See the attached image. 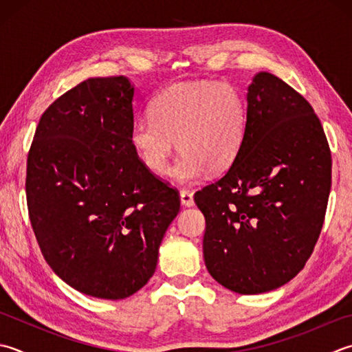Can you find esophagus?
I'll return each instance as SVG.
<instances>
[{"label":"esophagus","mask_w":352,"mask_h":352,"mask_svg":"<svg viewBox=\"0 0 352 352\" xmlns=\"http://www.w3.org/2000/svg\"><path fill=\"white\" fill-rule=\"evenodd\" d=\"M180 198H182V204L183 206H194V194L188 189H182L180 190Z\"/></svg>","instance_id":"1"}]
</instances>
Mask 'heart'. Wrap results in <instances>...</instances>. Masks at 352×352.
I'll list each match as a JSON object with an SVG mask.
<instances>
[{
	"label": "heart",
	"instance_id": "1",
	"mask_svg": "<svg viewBox=\"0 0 352 352\" xmlns=\"http://www.w3.org/2000/svg\"><path fill=\"white\" fill-rule=\"evenodd\" d=\"M151 114L133 120L131 143L144 166L163 175L178 142L183 153L169 175L180 183L227 168L244 142L245 102L229 82H177L155 96Z\"/></svg>",
	"mask_w": 352,
	"mask_h": 352
}]
</instances>
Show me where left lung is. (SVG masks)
<instances>
[{"instance_id": "1", "label": "left lung", "mask_w": 352, "mask_h": 352, "mask_svg": "<svg viewBox=\"0 0 352 352\" xmlns=\"http://www.w3.org/2000/svg\"><path fill=\"white\" fill-rule=\"evenodd\" d=\"M329 189L331 151L318 114L282 79L256 74L238 155L194 195L212 278L241 294L292 280L318 243Z\"/></svg>"}]
</instances>
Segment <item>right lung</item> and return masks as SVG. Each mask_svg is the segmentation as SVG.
<instances>
[{
    "label": "right lung",
    "mask_w": 352,
    "mask_h": 352,
    "mask_svg": "<svg viewBox=\"0 0 352 352\" xmlns=\"http://www.w3.org/2000/svg\"><path fill=\"white\" fill-rule=\"evenodd\" d=\"M134 87L91 78L43 113L27 157L32 229L47 264L76 290L123 299L153 276L178 190L153 174L129 139Z\"/></svg>",
    "instance_id": "1"
}]
</instances>
